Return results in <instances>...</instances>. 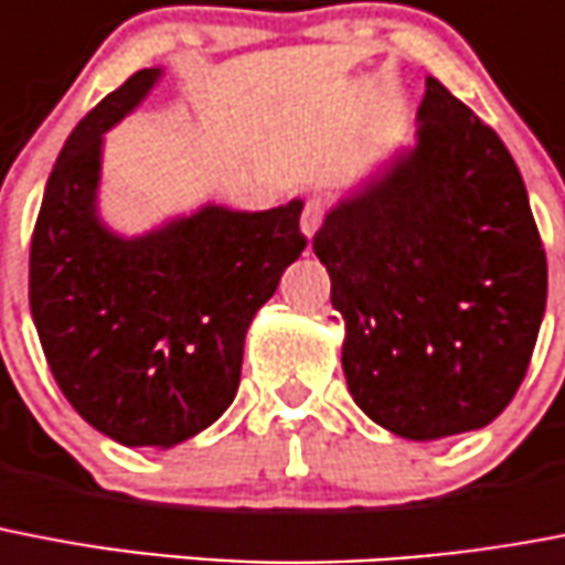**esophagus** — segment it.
Returning <instances> with one entry per match:
<instances>
[{
  "label": "esophagus",
  "mask_w": 565,
  "mask_h": 565,
  "mask_svg": "<svg viewBox=\"0 0 565 565\" xmlns=\"http://www.w3.org/2000/svg\"><path fill=\"white\" fill-rule=\"evenodd\" d=\"M320 221H323V201H320V198H309L303 206V215H300V230H303L306 238H311L318 233Z\"/></svg>",
  "instance_id": "1"
}]
</instances>
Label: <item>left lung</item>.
I'll use <instances>...</instances> for the list:
<instances>
[{
	"instance_id": "8db88e82",
	"label": "left lung",
	"mask_w": 565,
	"mask_h": 565,
	"mask_svg": "<svg viewBox=\"0 0 565 565\" xmlns=\"http://www.w3.org/2000/svg\"><path fill=\"white\" fill-rule=\"evenodd\" d=\"M311 247L373 423L426 444L508 408L545 315V250L511 151L440 81L426 78L414 148L341 198Z\"/></svg>"
}]
</instances>
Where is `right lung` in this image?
Listing matches in <instances>:
<instances>
[{
	"instance_id": "obj_1",
	"label": "right lung",
	"mask_w": 565,
	"mask_h": 565,
	"mask_svg": "<svg viewBox=\"0 0 565 565\" xmlns=\"http://www.w3.org/2000/svg\"><path fill=\"white\" fill-rule=\"evenodd\" d=\"M160 78L130 75L61 148L31 238L29 300L72 408L116 444L171 449L230 408L247 327L306 236L297 198L265 212L206 204L142 236L104 224V134Z\"/></svg>"
}]
</instances>
